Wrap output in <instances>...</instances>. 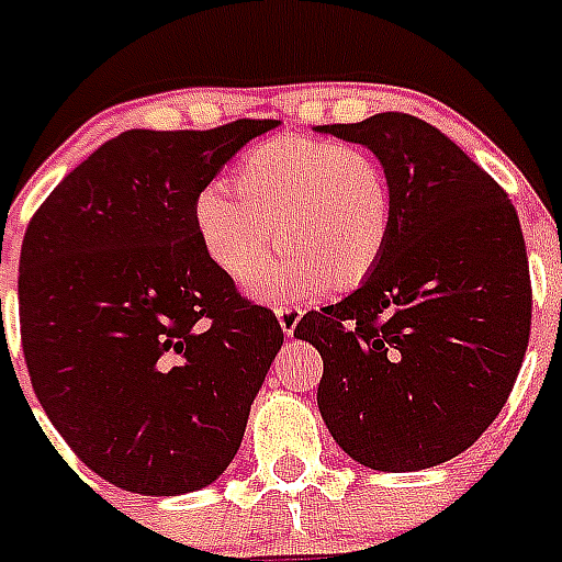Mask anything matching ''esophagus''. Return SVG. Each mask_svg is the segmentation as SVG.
<instances>
[{
  "label": "esophagus",
  "mask_w": 562,
  "mask_h": 562,
  "mask_svg": "<svg viewBox=\"0 0 562 562\" xmlns=\"http://www.w3.org/2000/svg\"><path fill=\"white\" fill-rule=\"evenodd\" d=\"M300 317H303V312H300L297 306H280V308H277V321H280L282 333L289 335V338L294 335V329H297Z\"/></svg>",
  "instance_id": "34e87169"
}]
</instances>
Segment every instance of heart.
Returning a JSON list of instances; mask_svg holds the SVG:
<instances>
[{"instance_id":"obj_1","label":"heart","mask_w":562,"mask_h":562,"mask_svg":"<svg viewBox=\"0 0 562 562\" xmlns=\"http://www.w3.org/2000/svg\"><path fill=\"white\" fill-rule=\"evenodd\" d=\"M393 198L382 162L359 145L277 136L238 160L236 187L210 180L194 198L203 254L229 280H254L256 297L350 291L368 282L391 238Z\"/></svg>"}]
</instances>
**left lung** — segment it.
<instances>
[{"label": "left lung", "mask_w": 562, "mask_h": 562, "mask_svg": "<svg viewBox=\"0 0 562 562\" xmlns=\"http://www.w3.org/2000/svg\"><path fill=\"white\" fill-rule=\"evenodd\" d=\"M317 131L370 148L393 198L373 277L294 329L324 359L321 417L370 470L452 461L505 408L528 350L531 277L514 203L408 113Z\"/></svg>", "instance_id": "8db88e82"}]
</instances>
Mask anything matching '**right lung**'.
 I'll use <instances>...</instances> for the list:
<instances>
[{"label": "right lung", "mask_w": 562, "mask_h": 562, "mask_svg": "<svg viewBox=\"0 0 562 562\" xmlns=\"http://www.w3.org/2000/svg\"><path fill=\"white\" fill-rule=\"evenodd\" d=\"M277 119L125 131L34 212L20 254V329L52 426L101 479L180 496L236 458L282 347L210 262L194 198Z\"/></svg>", "instance_id": "add662e5"}]
</instances>
